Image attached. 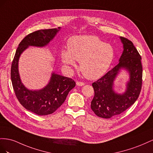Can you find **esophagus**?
Listing matches in <instances>:
<instances>
[{
    "label": "esophagus",
    "instance_id": "1",
    "mask_svg": "<svg viewBox=\"0 0 153 153\" xmlns=\"http://www.w3.org/2000/svg\"><path fill=\"white\" fill-rule=\"evenodd\" d=\"M76 85L77 86H83V85H85V82H81V81H77Z\"/></svg>",
    "mask_w": 153,
    "mask_h": 153
}]
</instances>
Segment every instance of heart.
Returning a JSON list of instances; mask_svg holds the SVG:
<instances>
[{
	"instance_id": "b5f03b06",
	"label": "heart",
	"mask_w": 153,
	"mask_h": 153,
	"mask_svg": "<svg viewBox=\"0 0 153 153\" xmlns=\"http://www.w3.org/2000/svg\"><path fill=\"white\" fill-rule=\"evenodd\" d=\"M66 66L76 67L79 63L80 71L89 79H97L106 72L114 58V50L95 36H76L70 38L68 49L61 52Z\"/></svg>"
}]
</instances>
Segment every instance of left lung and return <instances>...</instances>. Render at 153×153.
Masks as SVG:
<instances>
[{
    "label": "left lung",
    "mask_w": 153,
    "mask_h": 153,
    "mask_svg": "<svg viewBox=\"0 0 153 153\" xmlns=\"http://www.w3.org/2000/svg\"><path fill=\"white\" fill-rule=\"evenodd\" d=\"M120 39L124 51L119 64L92 83L95 94L91 102V109L96 115L105 119L119 115L133 105L142 89L141 56L131 41L123 36ZM122 68L128 70L130 79L126 92L120 95L114 92L112 85L117 72Z\"/></svg>",
    "instance_id": "1"
}]
</instances>
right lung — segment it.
<instances>
[{
  "instance_id": "right-lung-1",
  "label": "right lung",
  "mask_w": 153,
  "mask_h": 153,
  "mask_svg": "<svg viewBox=\"0 0 153 153\" xmlns=\"http://www.w3.org/2000/svg\"><path fill=\"white\" fill-rule=\"evenodd\" d=\"M59 29H40L29 34L19 43L11 64V82L17 99L26 110L38 115L51 114L62 106L69 91L76 86V82L71 78L53 73L45 88L38 91L29 90L21 82L18 69L19 59L22 52L29 46L47 45Z\"/></svg>"
}]
</instances>
